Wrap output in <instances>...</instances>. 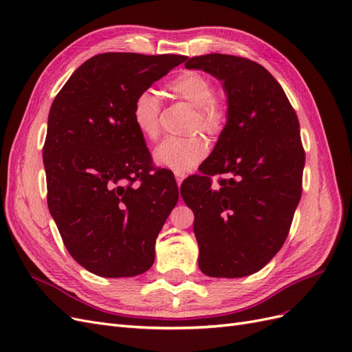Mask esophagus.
I'll return each instance as SVG.
<instances>
[{
    "label": "esophagus",
    "instance_id": "esophagus-1",
    "mask_svg": "<svg viewBox=\"0 0 352 352\" xmlns=\"http://www.w3.org/2000/svg\"><path fill=\"white\" fill-rule=\"evenodd\" d=\"M175 177H176V184H177V186H180L182 185V182H184V179H185V175L184 173H175Z\"/></svg>",
    "mask_w": 352,
    "mask_h": 352
}]
</instances>
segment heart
Masks as SVG:
<instances>
[{
	"mask_svg": "<svg viewBox=\"0 0 352 352\" xmlns=\"http://www.w3.org/2000/svg\"><path fill=\"white\" fill-rule=\"evenodd\" d=\"M166 89L173 97L194 105L192 129L207 135H217L228 120V105L214 94V82L206 73L185 70L170 79ZM132 122L148 141H155L160 135V101L151 89L136 95L132 105ZM208 144L204 138H168L154 150V162L177 173L192 170L207 157Z\"/></svg>",
	"mask_w": 352,
	"mask_h": 352,
	"instance_id": "heart-1",
	"label": "heart"
}]
</instances>
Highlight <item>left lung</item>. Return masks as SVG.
I'll use <instances>...</instances> for the list:
<instances>
[{"label":"left lung","mask_w":352,"mask_h":352,"mask_svg":"<svg viewBox=\"0 0 352 352\" xmlns=\"http://www.w3.org/2000/svg\"><path fill=\"white\" fill-rule=\"evenodd\" d=\"M223 80L228 123L199 172L180 186L194 211L198 264L211 278H243L263 269L289 233L302 194L305 151L300 122L267 69L250 58H189ZM226 174L212 186L210 176Z\"/></svg>","instance_id":"1"}]
</instances>
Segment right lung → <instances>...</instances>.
Listing matches in <instances>:
<instances>
[{
	"label": "right lung",
	"instance_id": "obj_1",
	"mask_svg": "<svg viewBox=\"0 0 352 352\" xmlns=\"http://www.w3.org/2000/svg\"><path fill=\"white\" fill-rule=\"evenodd\" d=\"M186 58L104 52L52 101L42 148L48 208L72 257L94 274L131 278L154 263L179 189L170 170L153 166L131 113L138 94Z\"/></svg>",
	"mask_w": 352,
	"mask_h": 352
}]
</instances>
